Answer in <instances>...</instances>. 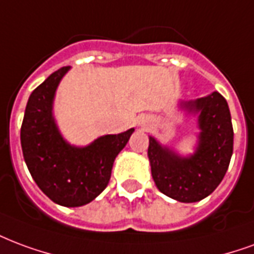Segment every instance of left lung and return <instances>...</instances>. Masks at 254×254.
Returning a JSON list of instances; mask_svg holds the SVG:
<instances>
[{
  "instance_id": "8db88e82",
  "label": "left lung",
  "mask_w": 254,
  "mask_h": 254,
  "mask_svg": "<svg viewBox=\"0 0 254 254\" xmlns=\"http://www.w3.org/2000/svg\"><path fill=\"white\" fill-rule=\"evenodd\" d=\"M198 114V146L194 155H178L149 137L148 157L155 185L167 196L183 203L208 196L222 182L233 155V125L226 99L217 91L196 101L182 102Z\"/></svg>"
}]
</instances>
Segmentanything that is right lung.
<instances>
[{"label":"right lung","instance_id":"1","mask_svg":"<svg viewBox=\"0 0 254 254\" xmlns=\"http://www.w3.org/2000/svg\"><path fill=\"white\" fill-rule=\"evenodd\" d=\"M69 67H62L33 90L21 125L24 160L39 189L65 207L90 203L106 189L113 163L127 145L134 129L106 134L87 146L65 141L52 114L60 80Z\"/></svg>","mask_w":254,"mask_h":254}]
</instances>
